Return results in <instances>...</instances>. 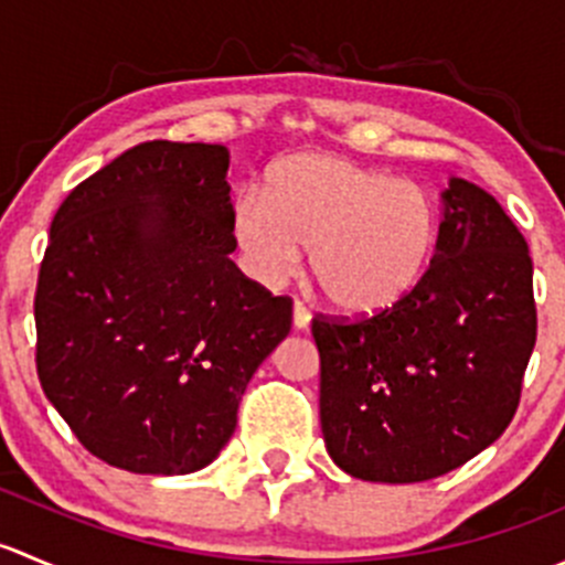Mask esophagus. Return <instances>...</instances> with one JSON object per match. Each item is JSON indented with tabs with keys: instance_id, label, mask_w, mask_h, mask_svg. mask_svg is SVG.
Masks as SVG:
<instances>
[{
	"instance_id": "34e87169",
	"label": "esophagus",
	"mask_w": 565,
	"mask_h": 565,
	"mask_svg": "<svg viewBox=\"0 0 565 565\" xmlns=\"http://www.w3.org/2000/svg\"><path fill=\"white\" fill-rule=\"evenodd\" d=\"M292 324H295V330H306L311 324V311L306 309L303 303L292 306Z\"/></svg>"
}]
</instances>
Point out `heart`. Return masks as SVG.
<instances>
[{
  "label": "heart",
  "mask_w": 565,
  "mask_h": 565,
  "mask_svg": "<svg viewBox=\"0 0 565 565\" xmlns=\"http://www.w3.org/2000/svg\"><path fill=\"white\" fill-rule=\"evenodd\" d=\"M235 237L265 281L292 276L311 248L319 292L344 315L402 303L435 256L440 215L429 191L350 158L292 156L265 177V196L235 204Z\"/></svg>",
  "instance_id": "heart-1"
}]
</instances>
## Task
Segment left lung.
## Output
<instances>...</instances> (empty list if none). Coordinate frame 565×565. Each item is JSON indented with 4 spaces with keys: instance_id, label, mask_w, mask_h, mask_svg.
<instances>
[{
    "instance_id": "left-lung-1",
    "label": "left lung",
    "mask_w": 565,
    "mask_h": 565,
    "mask_svg": "<svg viewBox=\"0 0 565 565\" xmlns=\"http://www.w3.org/2000/svg\"><path fill=\"white\" fill-rule=\"evenodd\" d=\"M319 420L352 478L418 483L492 446L535 347L533 259L498 199L451 177L418 287L358 322L317 317Z\"/></svg>"
}]
</instances>
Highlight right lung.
Returning <instances> with one entry per match:
<instances>
[{"mask_svg":"<svg viewBox=\"0 0 565 565\" xmlns=\"http://www.w3.org/2000/svg\"><path fill=\"white\" fill-rule=\"evenodd\" d=\"M230 150L145 141L73 188L38 276V377L82 446L185 476L230 443L259 363L292 328L230 259Z\"/></svg>","mask_w":565,"mask_h":565,"instance_id":"1","label":"right lung"}]
</instances>
